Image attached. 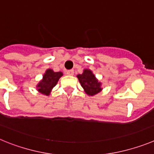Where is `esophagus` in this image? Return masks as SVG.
Masks as SVG:
<instances>
[{
    "label": "esophagus",
    "mask_w": 154,
    "mask_h": 154,
    "mask_svg": "<svg viewBox=\"0 0 154 154\" xmlns=\"http://www.w3.org/2000/svg\"><path fill=\"white\" fill-rule=\"evenodd\" d=\"M66 75H74V71L73 70H68L66 71Z\"/></svg>",
    "instance_id": "1"
}]
</instances>
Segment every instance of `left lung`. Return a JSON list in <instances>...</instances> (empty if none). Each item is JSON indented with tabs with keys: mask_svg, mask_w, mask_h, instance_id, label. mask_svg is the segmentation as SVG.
I'll use <instances>...</instances> for the list:
<instances>
[{
	"mask_svg": "<svg viewBox=\"0 0 154 154\" xmlns=\"http://www.w3.org/2000/svg\"><path fill=\"white\" fill-rule=\"evenodd\" d=\"M77 78L88 96H95L103 90L102 83L90 69H84L82 74L77 75Z\"/></svg>",
	"mask_w": 154,
	"mask_h": 154,
	"instance_id": "obj_1",
	"label": "left lung"
}]
</instances>
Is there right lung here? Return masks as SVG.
Segmentation results:
<instances>
[{
  "label": "right lung",
  "mask_w": 154,
  "mask_h": 154,
  "mask_svg": "<svg viewBox=\"0 0 154 154\" xmlns=\"http://www.w3.org/2000/svg\"><path fill=\"white\" fill-rule=\"evenodd\" d=\"M62 75L63 73L62 72H54L52 69H48L42 76V79L37 84V91L43 95L49 96L52 89Z\"/></svg>",
  "instance_id": "obj_1"
}]
</instances>
